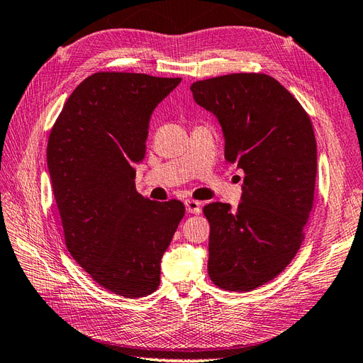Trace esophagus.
<instances>
[{"instance_id":"esophagus-1","label":"esophagus","mask_w":363,"mask_h":363,"mask_svg":"<svg viewBox=\"0 0 363 363\" xmlns=\"http://www.w3.org/2000/svg\"><path fill=\"white\" fill-rule=\"evenodd\" d=\"M185 210L190 214H199L201 213V202L194 201V199H187L185 201Z\"/></svg>"}]
</instances>
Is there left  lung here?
Instances as JSON below:
<instances>
[{"instance_id":"obj_1","label":"left lung","mask_w":363,"mask_h":363,"mask_svg":"<svg viewBox=\"0 0 363 363\" xmlns=\"http://www.w3.org/2000/svg\"><path fill=\"white\" fill-rule=\"evenodd\" d=\"M219 118L225 161L245 173L237 210L203 206L210 222L208 275L225 291L250 292L294 260L315 201L316 140L308 113L264 72H234L191 85Z\"/></svg>"}]
</instances>
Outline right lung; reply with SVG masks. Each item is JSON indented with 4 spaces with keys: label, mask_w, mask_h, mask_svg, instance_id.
I'll return each mask as SVG.
<instances>
[{
    "label": "right lung",
    "mask_w": 363,
    "mask_h": 363,
    "mask_svg": "<svg viewBox=\"0 0 363 363\" xmlns=\"http://www.w3.org/2000/svg\"><path fill=\"white\" fill-rule=\"evenodd\" d=\"M181 77L100 71L71 92L51 128L47 164L65 245L94 281L126 298L153 294L185 214L135 189L149 120Z\"/></svg>",
    "instance_id": "right-lung-1"
}]
</instances>
